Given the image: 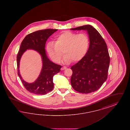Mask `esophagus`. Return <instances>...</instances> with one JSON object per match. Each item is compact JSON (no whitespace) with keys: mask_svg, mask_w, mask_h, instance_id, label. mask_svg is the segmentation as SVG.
<instances>
[{"mask_svg":"<svg viewBox=\"0 0 130 130\" xmlns=\"http://www.w3.org/2000/svg\"><path fill=\"white\" fill-rule=\"evenodd\" d=\"M66 69H67L66 67L64 66V67H62V68H61V70H66Z\"/></svg>","mask_w":130,"mask_h":130,"instance_id":"esophagus-1","label":"esophagus"}]
</instances>
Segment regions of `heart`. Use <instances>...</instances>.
I'll list each match as a JSON object with an SVG mask.
<instances>
[{
  "label": "heart",
  "mask_w": 130,
  "mask_h": 130,
  "mask_svg": "<svg viewBox=\"0 0 130 130\" xmlns=\"http://www.w3.org/2000/svg\"><path fill=\"white\" fill-rule=\"evenodd\" d=\"M89 44V38L86 34L65 31L56 36L55 42H48L46 49L51 59L56 63L60 62L63 52L65 55L63 61L70 64L72 61L81 60L86 55Z\"/></svg>",
  "instance_id": "1"
}]
</instances>
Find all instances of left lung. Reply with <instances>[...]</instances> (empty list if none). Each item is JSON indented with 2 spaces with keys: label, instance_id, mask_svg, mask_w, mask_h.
Returning <instances> with one entry per match:
<instances>
[{
  "label": "left lung",
  "instance_id": "obj_1",
  "mask_svg": "<svg viewBox=\"0 0 130 130\" xmlns=\"http://www.w3.org/2000/svg\"><path fill=\"white\" fill-rule=\"evenodd\" d=\"M71 30L86 31L90 40L86 55L71 68L73 71L72 86L79 93L94 92L107 78L110 60L107 46L99 32L91 25H84Z\"/></svg>",
  "mask_w": 130,
  "mask_h": 130
}]
</instances>
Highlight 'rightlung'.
I'll return each mask as SVG.
<instances>
[{
	"instance_id": "1",
	"label": "right lung",
	"mask_w": 130,
	"mask_h": 130,
	"mask_svg": "<svg viewBox=\"0 0 130 130\" xmlns=\"http://www.w3.org/2000/svg\"><path fill=\"white\" fill-rule=\"evenodd\" d=\"M57 29H47L36 31L25 37L22 41L17 56V66L19 77L24 86L29 92L37 95H44L51 92L54 87L53 76L59 73L61 66L55 64L48 58L45 49V44L48 38ZM27 49H33L42 57L43 67L37 79L32 83L24 81L19 71V64L23 54Z\"/></svg>"
}]
</instances>
